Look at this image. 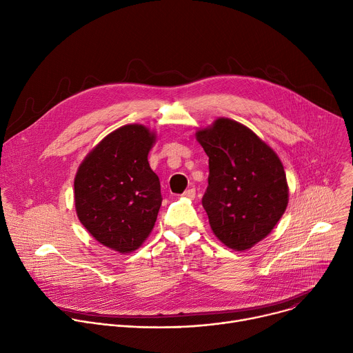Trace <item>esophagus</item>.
<instances>
[{"mask_svg":"<svg viewBox=\"0 0 353 353\" xmlns=\"http://www.w3.org/2000/svg\"><path fill=\"white\" fill-rule=\"evenodd\" d=\"M185 198H190V199H194L195 198V188H188L184 191L183 194Z\"/></svg>","mask_w":353,"mask_h":353,"instance_id":"1","label":"esophagus"}]
</instances>
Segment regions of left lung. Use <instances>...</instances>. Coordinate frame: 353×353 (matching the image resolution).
Wrapping results in <instances>:
<instances>
[{
	"mask_svg": "<svg viewBox=\"0 0 353 353\" xmlns=\"http://www.w3.org/2000/svg\"><path fill=\"white\" fill-rule=\"evenodd\" d=\"M210 158L203 207L214 234L244 251L265 239L286 211L289 187L275 150L248 127L225 117L195 132Z\"/></svg>",
	"mask_w": 353,
	"mask_h": 353,
	"instance_id": "left-lung-1",
	"label": "left lung"
}]
</instances>
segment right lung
<instances>
[{
	"mask_svg": "<svg viewBox=\"0 0 353 353\" xmlns=\"http://www.w3.org/2000/svg\"><path fill=\"white\" fill-rule=\"evenodd\" d=\"M157 134L123 125L100 141L74 180L75 210L83 228L103 245L132 253L152 232L162 205L161 181L148 154Z\"/></svg>",
	"mask_w": 353,
	"mask_h": 353,
	"instance_id": "1",
	"label": "right lung"
}]
</instances>
